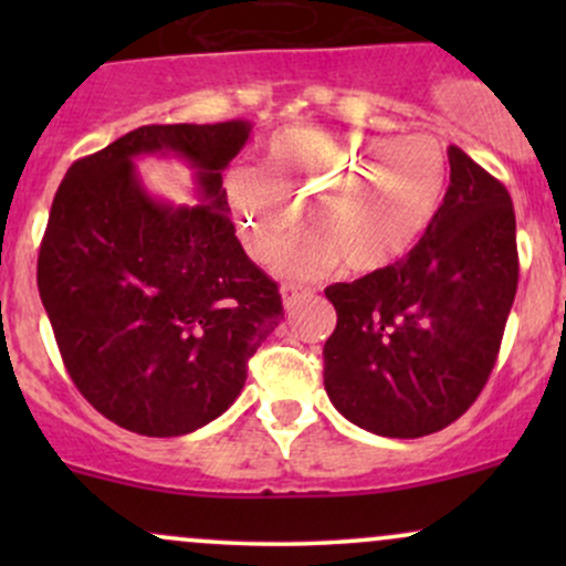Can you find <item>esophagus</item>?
Segmentation results:
<instances>
[{
  "mask_svg": "<svg viewBox=\"0 0 566 566\" xmlns=\"http://www.w3.org/2000/svg\"><path fill=\"white\" fill-rule=\"evenodd\" d=\"M311 287H303V284H282V303L284 308H292L303 295H308Z\"/></svg>",
  "mask_w": 566,
  "mask_h": 566,
  "instance_id": "34e87169",
  "label": "esophagus"
}]
</instances>
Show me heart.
Here are the masks:
<instances>
[{"mask_svg": "<svg viewBox=\"0 0 566 566\" xmlns=\"http://www.w3.org/2000/svg\"><path fill=\"white\" fill-rule=\"evenodd\" d=\"M447 188V159L433 138L391 143L340 129H284L265 146L261 170L226 180L239 237L271 261L290 242L297 210L314 237L276 261L284 276H311L337 261L365 274L399 261L420 239Z\"/></svg>", "mask_w": 566, "mask_h": 566, "instance_id": "b5f03b06", "label": "heart"}]
</instances>
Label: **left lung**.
<instances>
[{
	"label": "left lung",
	"mask_w": 566,
	"mask_h": 566,
	"mask_svg": "<svg viewBox=\"0 0 566 566\" xmlns=\"http://www.w3.org/2000/svg\"><path fill=\"white\" fill-rule=\"evenodd\" d=\"M447 157L450 188L409 255L324 290L337 311L324 388L378 437H428L476 401L516 297L509 191L458 146Z\"/></svg>",
	"instance_id": "1"
}]
</instances>
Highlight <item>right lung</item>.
I'll list each match as a JSON object with an SVG mask.
<instances>
[{"mask_svg":"<svg viewBox=\"0 0 566 566\" xmlns=\"http://www.w3.org/2000/svg\"><path fill=\"white\" fill-rule=\"evenodd\" d=\"M250 122L146 125L76 159L57 186L36 284L71 380L97 412L143 437H180L242 394L247 361L284 319L276 282L247 258L223 172ZM175 153L201 206L139 186L132 159Z\"/></svg>","mask_w":566,"mask_h":566,"instance_id":"right-lung-1","label":"right lung"}]
</instances>
